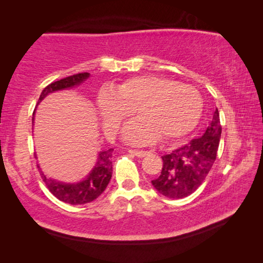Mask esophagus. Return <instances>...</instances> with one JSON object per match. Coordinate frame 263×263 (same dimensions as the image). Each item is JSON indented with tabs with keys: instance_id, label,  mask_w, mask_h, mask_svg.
Segmentation results:
<instances>
[{
	"instance_id": "34e87169",
	"label": "esophagus",
	"mask_w": 263,
	"mask_h": 263,
	"mask_svg": "<svg viewBox=\"0 0 263 263\" xmlns=\"http://www.w3.org/2000/svg\"><path fill=\"white\" fill-rule=\"evenodd\" d=\"M128 152L133 155H136V157H138V158H144L145 155H147V153H148L147 151H140V149H130Z\"/></svg>"
}]
</instances>
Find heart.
<instances>
[{
    "label": "heart",
    "mask_w": 263,
    "mask_h": 263,
    "mask_svg": "<svg viewBox=\"0 0 263 263\" xmlns=\"http://www.w3.org/2000/svg\"><path fill=\"white\" fill-rule=\"evenodd\" d=\"M97 109L109 135L137 111L139 118L123 130L124 139L137 145L148 144L161 135L164 139L180 137L197 123L203 100L197 89L174 80L144 75L115 88L102 87L96 97Z\"/></svg>",
    "instance_id": "1"
}]
</instances>
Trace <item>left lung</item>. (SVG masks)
Wrapping results in <instances>:
<instances>
[{"label": "left lung", "mask_w": 263, "mask_h": 263, "mask_svg": "<svg viewBox=\"0 0 263 263\" xmlns=\"http://www.w3.org/2000/svg\"><path fill=\"white\" fill-rule=\"evenodd\" d=\"M221 135L218 109L201 137L163 155L162 171L152 184L168 198H184L197 190L210 172L217 157Z\"/></svg>", "instance_id": "8db88e82"}]
</instances>
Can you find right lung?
<instances>
[{
    "label": "right lung",
    "mask_w": 263,
    "mask_h": 263,
    "mask_svg": "<svg viewBox=\"0 0 263 263\" xmlns=\"http://www.w3.org/2000/svg\"><path fill=\"white\" fill-rule=\"evenodd\" d=\"M89 77H90L89 73H79L72 75V77L61 79L59 81L52 82L51 84H48L46 88H44L41 96H39L38 104L41 103L47 95L52 94V92L80 86V84H82ZM33 119L34 117H32V122ZM112 151V148H109L99 152L96 163L94 168L90 171V173H89L83 180L74 182V183H65V182L47 179V177L44 175V173L41 171V167L38 166V168L39 171H41L42 177L44 182L46 183L48 190H50L59 201L73 204V205L90 203L103 193L106 185L109 184L111 176H112V162H111Z\"/></svg>",
    "instance_id": "add662e5"
}]
</instances>
